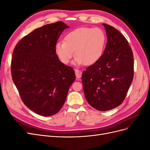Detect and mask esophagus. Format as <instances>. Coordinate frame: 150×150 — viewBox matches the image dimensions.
I'll use <instances>...</instances> for the list:
<instances>
[{
    "label": "esophagus",
    "mask_w": 150,
    "mask_h": 150,
    "mask_svg": "<svg viewBox=\"0 0 150 150\" xmlns=\"http://www.w3.org/2000/svg\"><path fill=\"white\" fill-rule=\"evenodd\" d=\"M75 74H76V78L79 79L81 77V75H82V72H81V71H80L78 69H75Z\"/></svg>",
    "instance_id": "obj_1"
}]
</instances>
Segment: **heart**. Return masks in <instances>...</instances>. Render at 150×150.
Returning <instances> with one entry per match:
<instances>
[{
  "instance_id": "1",
  "label": "heart",
  "mask_w": 150,
  "mask_h": 150,
  "mask_svg": "<svg viewBox=\"0 0 150 150\" xmlns=\"http://www.w3.org/2000/svg\"><path fill=\"white\" fill-rule=\"evenodd\" d=\"M106 42V36L101 29L83 27L67 33L64 42L56 44L55 52L63 64H67L75 51L77 64L91 66L101 57Z\"/></svg>"
}]
</instances>
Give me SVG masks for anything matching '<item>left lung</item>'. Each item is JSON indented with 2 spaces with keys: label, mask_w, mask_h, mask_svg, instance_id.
<instances>
[{
  "label": "left lung",
  "mask_w": 150,
  "mask_h": 150,
  "mask_svg": "<svg viewBox=\"0 0 150 150\" xmlns=\"http://www.w3.org/2000/svg\"><path fill=\"white\" fill-rule=\"evenodd\" d=\"M108 42L95 64L83 72L85 98L98 111H108L123 102L134 76L132 49L125 36L114 27L103 24Z\"/></svg>",
  "instance_id": "8db88e82"
}]
</instances>
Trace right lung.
I'll use <instances>...</instances> for the list:
<instances>
[{
	"label": "right lung",
	"mask_w": 150,
	"mask_h": 150,
	"mask_svg": "<svg viewBox=\"0 0 150 150\" xmlns=\"http://www.w3.org/2000/svg\"><path fill=\"white\" fill-rule=\"evenodd\" d=\"M67 28L62 21L43 25L22 38L13 49V82L22 102L39 115L59 111L76 79L73 68L62 63L55 52L58 38Z\"/></svg>",
	"instance_id": "right-lung-1"
}]
</instances>
